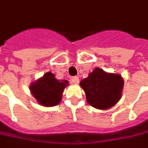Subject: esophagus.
Returning <instances> with one entry per match:
<instances>
[{
  "label": "esophagus",
  "instance_id": "esophagus-1",
  "mask_svg": "<svg viewBox=\"0 0 148 148\" xmlns=\"http://www.w3.org/2000/svg\"><path fill=\"white\" fill-rule=\"evenodd\" d=\"M71 82L74 84H78L79 82V77L77 76H74V77H71Z\"/></svg>",
  "mask_w": 148,
  "mask_h": 148
}]
</instances>
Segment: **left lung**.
I'll return each mask as SVG.
<instances>
[{
  "label": "left lung",
  "instance_id": "left-lung-1",
  "mask_svg": "<svg viewBox=\"0 0 148 148\" xmlns=\"http://www.w3.org/2000/svg\"><path fill=\"white\" fill-rule=\"evenodd\" d=\"M123 85L121 75L106 73L100 68H96L80 82L87 102L99 109H109L119 101Z\"/></svg>",
  "mask_w": 148,
  "mask_h": 148
}]
</instances>
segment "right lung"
I'll list each match as a JSON object with an SVG mask.
<instances>
[{
  "mask_svg": "<svg viewBox=\"0 0 148 148\" xmlns=\"http://www.w3.org/2000/svg\"><path fill=\"white\" fill-rule=\"evenodd\" d=\"M67 85V81L57 80L55 74L48 72L32 84L30 88L32 95L39 104L50 107L57 106L61 101L62 92Z\"/></svg>",
  "mask_w": 148,
  "mask_h": 148,
  "instance_id": "right-lung-1",
  "label": "right lung"
}]
</instances>
